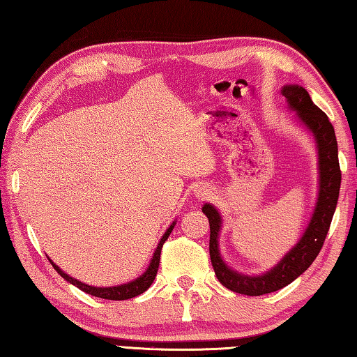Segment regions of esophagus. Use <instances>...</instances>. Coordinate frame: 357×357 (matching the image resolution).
Returning a JSON list of instances; mask_svg holds the SVG:
<instances>
[{
    "instance_id": "esophagus-1",
    "label": "esophagus",
    "mask_w": 357,
    "mask_h": 357,
    "mask_svg": "<svg viewBox=\"0 0 357 357\" xmlns=\"http://www.w3.org/2000/svg\"><path fill=\"white\" fill-rule=\"evenodd\" d=\"M209 195V191L206 188H197L195 189V197L197 199H206Z\"/></svg>"
}]
</instances>
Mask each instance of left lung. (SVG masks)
<instances>
[{"mask_svg": "<svg viewBox=\"0 0 357 357\" xmlns=\"http://www.w3.org/2000/svg\"><path fill=\"white\" fill-rule=\"evenodd\" d=\"M282 96L288 100L291 107L296 109L303 125L314 134L319 149L321 191H319L314 214H312V219L299 243L280 260L278 266H274L266 274L256 275V278L238 274L225 265L219 254V245L217 243H219V231L222 225L220 214L208 203L202 208L203 214L209 220V256L217 279L223 287L245 296L274 293V291L289 285L303 271L308 270V266L317 257L319 251L322 250L339 199L342 174L337 157V140L331 121L322 109L312 103L310 93L302 86H283Z\"/></svg>", "mask_w": 357, "mask_h": 357, "instance_id": "obj_1", "label": "left lung"}]
</instances>
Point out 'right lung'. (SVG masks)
<instances>
[{
  "instance_id": "obj_1",
  "label": "right lung",
  "mask_w": 357,
  "mask_h": 357,
  "mask_svg": "<svg viewBox=\"0 0 357 357\" xmlns=\"http://www.w3.org/2000/svg\"><path fill=\"white\" fill-rule=\"evenodd\" d=\"M174 225L172 223L171 227L168 228V231L165 232V236L162 237V240H160V243L157 246V250L154 252V256H152V260L151 264L148 266L146 273H144L143 275H140V278L135 279L134 282H129V283H125V285H119V287H109V288H97V287H89L86 285V283L79 282L77 279H72L70 275H68L66 273H63L60 268H58L52 260H49L50 264H52V266L56 270V273L61 275L63 279H66L69 283H72V285H75L77 288H79L82 291H84V293L91 294V296H96V297H101V299H107V301H126V299H132V297L138 296V294H143L144 291H146L151 285L152 282H154L155 275H157V271H158V264H160V254H162V248H163V243L168 240L171 231L174 229Z\"/></svg>"
}]
</instances>
